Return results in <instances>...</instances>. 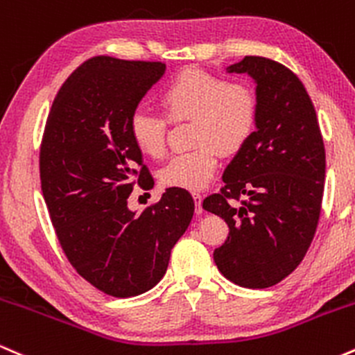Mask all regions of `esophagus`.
I'll list each match as a JSON object with an SVG mask.
<instances>
[{
  "label": "esophagus",
  "mask_w": 355,
  "mask_h": 355,
  "mask_svg": "<svg viewBox=\"0 0 355 355\" xmlns=\"http://www.w3.org/2000/svg\"><path fill=\"white\" fill-rule=\"evenodd\" d=\"M191 197H193V200H195V211H197V214H202V211H203V207H202L203 197L200 193H198V191H193V193H191Z\"/></svg>",
  "instance_id": "34e87169"
}]
</instances>
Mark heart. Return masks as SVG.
Returning a JSON list of instances; mask_svg holds the SVG:
<instances>
[{
  "mask_svg": "<svg viewBox=\"0 0 355 355\" xmlns=\"http://www.w3.org/2000/svg\"><path fill=\"white\" fill-rule=\"evenodd\" d=\"M160 105L170 121L191 120L189 152L175 155L160 170L166 187L200 190L214 178L220 152L234 155L250 141L259 120L255 89L243 81L200 70H185L160 93ZM128 135L150 158H160L166 148V121L157 113L137 108L130 115Z\"/></svg>",
  "mask_w": 355,
  "mask_h": 355,
  "instance_id": "heart-1",
  "label": "heart"
}]
</instances>
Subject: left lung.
Here are the masks:
<instances>
[{
    "mask_svg": "<svg viewBox=\"0 0 355 355\" xmlns=\"http://www.w3.org/2000/svg\"><path fill=\"white\" fill-rule=\"evenodd\" d=\"M227 71L254 78L259 120L223 172L225 185L203 200V209L229 225V237L214 252L222 275L240 287L267 288L295 270L315 235L324 140L311 96L287 67L245 56Z\"/></svg>",
    "mask_w": 355,
    "mask_h": 355,
    "instance_id": "obj_1",
    "label": "left lung"
}]
</instances>
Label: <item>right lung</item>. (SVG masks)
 <instances>
[{"instance_id":"right-lung-1","label":"right lung","mask_w":355,"mask_h":355,"mask_svg":"<svg viewBox=\"0 0 355 355\" xmlns=\"http://www.w3.org/2000/svg\"><path fill=\"white\" fill-rule=\"evenodd\" d=\"M165 68L89 58L60 88L44 126L40 178L56 237L75 270L113 297L140 295L160 282L193 217L191 195L175 187L141 214L128 209L135 183L153 187L128 120Z\"/></svg>"}]
</instances>
